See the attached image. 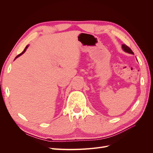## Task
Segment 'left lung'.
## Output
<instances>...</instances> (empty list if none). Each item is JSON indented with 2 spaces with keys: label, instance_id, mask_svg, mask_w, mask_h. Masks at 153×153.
I'll return each instance as SVG.
<instances>
[{
  "label": "left lung",
  "instance_id": "8db88e82",
  "mask_svg": "<svg viewBox=\"0 0 153 153\" xmlns=\"http://www.w3.org/2000/svg\"><path fill=\"white\" fill-rule=\"evenodd\" d=\"M122 48L125 52H127L128 53H131V54H134V53L133 52V51L131 50V48H129L128 46L125 44H123L122 45Z\"/></svg>",
  "mask_w": 153,
  "mask_h": 153
}]
</instances>
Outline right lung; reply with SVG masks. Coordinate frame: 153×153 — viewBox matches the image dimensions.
I'll return each instance as SVG.
<instances>
[{
  "mask_svg": "<svg viewBox=\"0 0 153 153\" xmlns=\"http://www.w3.org/2000/svg\"><path fill=\"white\" fill-rule=\"evenodd\" d=\"M28 47H29V45H27V46H26V47H25V49H24V51H23V52H22L21 53H20L19 55H17V56H16V57H15V59H16V58H18V57H19V56H20V55H22L23 53H24V52H25V51H26L27 48H28Z\"/></svg>",
  "mask_w": 153,
  "mask_h": 153,
  "instance_id": "obj_1",
  "label": "right lung"
}]
</instances>
